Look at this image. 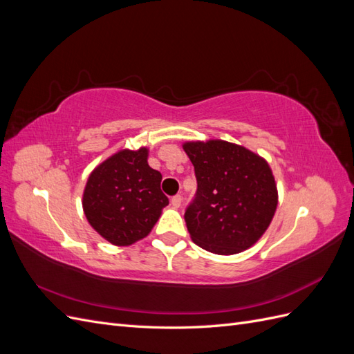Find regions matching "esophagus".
<instances>
[{"label": "esophagus", "mask_w": 354, "mask_h": 354, "mask_svg": "<svg viewBox=\"0 0 354 354\" xmlns=\"http://www.w3.org/2000/svg\"><path fill=\"white\" fill-rule=\"evenodd\" d=\"M171 205H173L174 208H180V205H181V196L176 195V196L171 198Z\"/></svg>", "instance_id": "obj_1"}]
</instances>
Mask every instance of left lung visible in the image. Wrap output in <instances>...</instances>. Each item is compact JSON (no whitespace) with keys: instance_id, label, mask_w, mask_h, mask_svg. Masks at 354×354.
<instances>
[{"instance_id":"1","label":"left lung","mask_w":354,"mask_h":354,"mask_svg":"<svg viewBox=\"0 0 354 354\" xmlns=\"http://www.w3.org/2000/svg\"><path fill=\"white\" fill-rule=\"evenodd\" d=\"M198 190L185 212L190 238L218 255L239 254L270 226L277 187L269 162L243 146L224 140L186 142Z\"/></svg>"}]
</instances>
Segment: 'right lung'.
<instances>
[{
	"instance_id": "add662e5",
	"label": "right lung",
	"mask_w": 354,
	"mask_h": 354,
	"mask_svg": "<svg viewBox=\"0 0 354 354\" xmlns=\"http://www.w3.org/2000/svg\"><path fill=\"white\" fill-rule=\"evenodd\" d=\"M147 156V147L122 149L95 167L85 185V217L112 245L128 246L146 238L168 205L160 190L162 176L149 167Z\"/></svg>"
}]
</instances>
